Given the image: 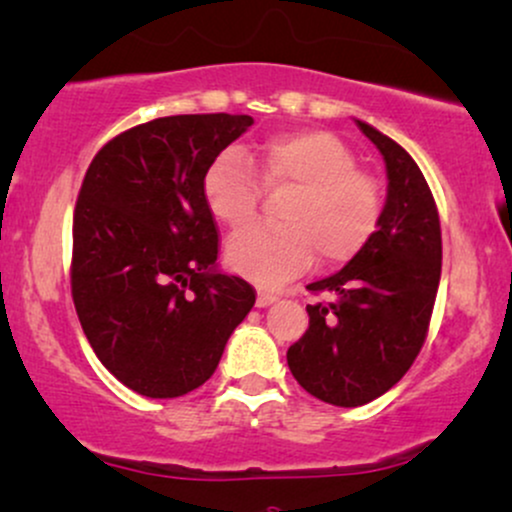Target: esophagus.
<instances>
[{
	"label": "esophagus",
	"mask_w": 512,
	"mask_h": 512,
	"mask_svg": "<svg viewBox=\"0 0 512 512\" xmlns=\"http://www.w3.org/2000/svg\"><path fill=\"white\" fill-rule=\"evenodd\" d=\"M272 303H276V295L274 293H269V291L257 293V307H267V305H272Z\"/></svg>",
	"instance_id": "1"
}]
</instances>
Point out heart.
<instances>
[{
  "instance_id": "obj_1",
  "label": "heart",
  "mask_w": 512,
  "mask_h": 512,
  "mask_svg": "<svg viewBox=\"0 0 512 512\" xmlns=\"http://www.w3.org/2000/svg\"><path fill=\"white\" fill-rule=\"evenodd\" d=\"M263 178L269 190L291 193L279 205L281 224H255L226 243V262L248 279L279 286L310 267H326L360 252L377 231L384 197L377 178L357 169L355 152L317 128L272 135L243 155L229 150L209 164L202 195L212 217L238 229L257 214Z\"/></svg>"
}]
</instances>
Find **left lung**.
Wrapping results in <instances>:
<instances>
[{"label":"left lung","instance_id":"left-lung-1","mask_svg":"<svg viewBox=\"0 0 512 512\" xmlns=\"http://www.w3.org/2000/svg\"><path fill=\"white\" fill-rule=\"evenodd\" d=\"M357 128L384 157V212L341 272L307 286L331 300L307 305L310 326L286 353L298 384L341 408L365 405L403 379L424 346L441 279V224L427 178L396 140L365 121Z\"/></svg>","mask_w":512,"mask_h":512}]
</instances>
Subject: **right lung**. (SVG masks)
<instances>
[{
	"mask_svg": "<svg viewBox=\"0 0 512 512\" xmlns=\"http://www.w3.org/2000/svg\"><path fill=\"white\" fill-rule=\"evenodd\" d=\"M252 126L245 114H178L128 128L97 152L73 212L71 293L100 362L147 398L212 377L255 288L214 269L209 164Z\"/></svg>",
	"mask_w": 512,
	"mask_h": 512,
	"instance_id": "add662e5",
	"label": "right lung"
}]
</instances>
